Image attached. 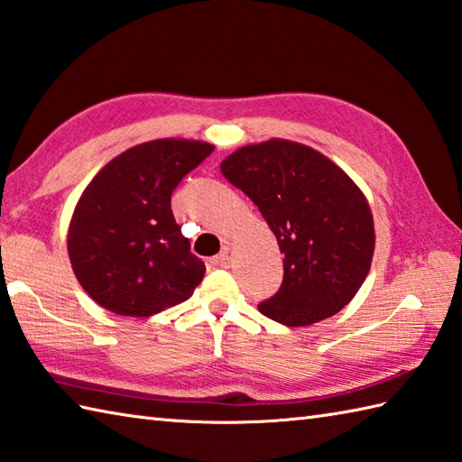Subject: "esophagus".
I'll list each match as a JSON object with an SVG mask.
<instances>
[{
	"instance_id": "34e87169",
	"label": "esophagus",
	"mask_w": 462,
	"mask_h": 462,
	"mask_svg": "<svg viewBox=\"0 0 462 462\" xmlns=\"http://www.w3.org/2000/svg\"><path fill=\"white\" fill-rule=\"evenodd\" d=\"M209 265H211L213 269H227V267H229V251L225 249V251H221V253H219V255L211 257Z\"/></svg>"
}]
</instances>
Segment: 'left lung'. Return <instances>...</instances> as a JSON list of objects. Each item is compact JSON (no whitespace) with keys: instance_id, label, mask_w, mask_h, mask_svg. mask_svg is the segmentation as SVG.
Masks as SVG:
<instances>
[{"instance_id":"1","label":"left lung","mask_w":462,"mask_h":462,"mask_svg":"<svg viewBox=\"0 0 462 462\" xmlns=\"http://www.w3.org/2000/svg\"><path fill=\"white\" fill-rule=\"evenodd\" d=\"M221 171L259 207L283 253V283L261 313L309 327L351 303L374 253L373 213L359 185L317 149L277 137L239 147Z\"/></svg>"}]
</instances>
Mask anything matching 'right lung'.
<instances>
[{"label": "right lung", "instance_id": "obj_1", "mask_svg": "<svg viewBox=\"0 0 462 462\" xmlns=\"http://www.w3.org/2000/svg\"><path fill=\"white\" fill-rule=\"evenodd\" d=\"M215 145L153 139L103 165L83 189L68 227L71 269L86 293L124 317H152L183 303L205 265L171 211V193Z\"/></svg>", "mask_w": 462, "mask_h": 462}]
</instances>
